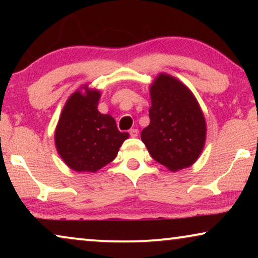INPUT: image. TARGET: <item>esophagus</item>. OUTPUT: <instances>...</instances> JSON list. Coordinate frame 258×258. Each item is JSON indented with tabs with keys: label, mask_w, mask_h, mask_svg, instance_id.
<instances>
[{
	"label": "esophagus",
	"mask_w": 258,
	"mask_h": 258,
	"mask_svg": "<svg viewBox=\"0 0 258 258\" xmlns=\"http://www.w3.org/2000/svg\"><path fill=\"white\" fill-rule=\"evenodd\" d=\"M129 134H130V136H132V137H137V135H139V130H137V129H130Z\"/></svg>",
	"instance_id": "esophagus-1"
}]
</instances>
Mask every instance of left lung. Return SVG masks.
<instances>
[{
	"label": "left lung",
	"mask_w": 258,
	"mask_h": 258,
	"mask_svg": "<svg viewBox=\"0 0 258 258\" xmlns=\"http://www.w3.org/2000/svg\"><path fill=\"white\" fill-rule=\"evenodd\" d=\"M150 98V124L142 130V142L169 170L190 167L206 143V118L199 102L188 87L168 74L155 79Z\"/></svg>",
	"instance_id": "1"
}]
</instances>
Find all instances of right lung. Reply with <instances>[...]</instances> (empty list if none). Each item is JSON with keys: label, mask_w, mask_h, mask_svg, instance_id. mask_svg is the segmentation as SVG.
<instances>
[{"label": "right lung", "mask_w": 258, "mask_h": 258, "mask_svg": "<svg viewBox=\"0 0 258 258\" xmlns=\"http://www.w3.org/2000/svg\"><path fill=\"white\" fill-rule=\"evenodd\" d=\"M66 102L55 130V146L64 163L75 171L96 172L114 161L129 137L112 116L97 110L101 93L82 87Z\"/></svg>", "instance_id": "add662e5"}]
</instances>
